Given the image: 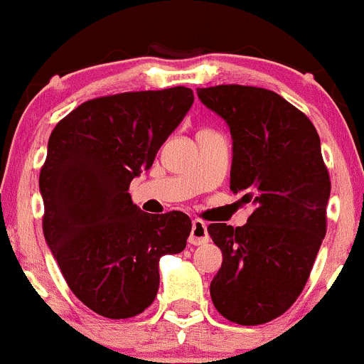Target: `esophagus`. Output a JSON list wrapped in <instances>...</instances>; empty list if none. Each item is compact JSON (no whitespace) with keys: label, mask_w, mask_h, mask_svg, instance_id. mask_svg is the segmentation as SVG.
Here are the masks:
<instances>
[{"label":"esophagus","mask_w":364,"mask_h":364,"mask_svg":"<svg viewBox=\"0 0 364 364\" xmlns=\"http://www.w3.org/2000/svg\"><path fill=\"white\" fill-rule=\"evenodd\" d=\"M208 232H207V225H205L201 219H194L193 226H191V235H189V242L193 246H201V244L208 242Z\"/></svg>","instance_id":"1"}]
</instances>
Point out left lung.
<instances>
[{
  "instance_id": "obj_1",
  "label": "left lung",
  "mask_w": 364,
  "mask_h": 364,
  "mask_svg": "<svg viewBox=\"0 0 364 364\" xmlns=\"http://www.w3.org/2000/svg\"><path fill=\"white\" fill-rule=\"evenodd\" d=\"M196 92L230 127V189L255 207L244 226L208 225L223 251L212 303L240 326L271 322L303 292L326 237L331 181L320 138L303 111L271 90L219 85Z\"/></svg>"
}]
</instances>
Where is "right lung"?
Here are the masks:
<instances>
[{
  "label": "right lung",
  "instance_id": "1",
  "mask_svg": "<svg viewBox=\"0 0 364 364\" xmlns=\"http://www.w3.org/2000/svg\"><path fill=\"white\" fill-rule=\"evenodd\" d=\"M193 90L125 92L82 102L56 124L41 170L42 228L68 289L106 318L154 303L159 260L183 251V212L146 214L129 186L193 106Z\"/></svg>",
  "mask_w": 364,
  "mask_h": 364
}]
</instances>
